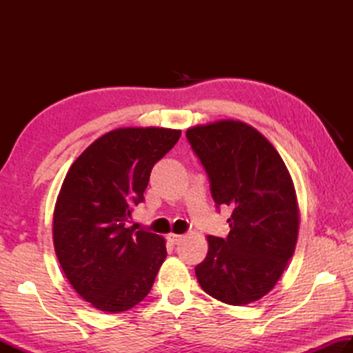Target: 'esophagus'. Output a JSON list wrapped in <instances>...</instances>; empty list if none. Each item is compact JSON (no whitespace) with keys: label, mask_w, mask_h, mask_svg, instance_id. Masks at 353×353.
I'll use <instances>...</instances> for the list:
<instances>
[{"label":"esophagus","mask_w":353,"mask_h":353,"mask_svg":"<svg viewBox=\"0 0 353 353\" xmlns=\"http://www.w3.org/2000/svg\"><path fill=\"white\" fill-rule=\"evenodd\" d=\"M183 238V235H179V234H170L168 235V240L172 243V244H177L179 241H181Z\"/></svg>","instance_id":"esophagus-1"}]
</instances>
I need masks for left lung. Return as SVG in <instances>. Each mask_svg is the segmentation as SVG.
<instances>
[{
  "label": "left lung",
  "instance_id": "1",
  "mask_svg": "<svg viewBox=\"0 0 353 353\" xmlns=\"http://www.w3.org/2000/svg\"><path fill=\"white\" fill-rule=\"evenodd\" d=\"M187 140L205 168L214 204L232 208L229 235L207 236L196 277L218 301L248 305L274 288L294 254V183L276 148L246 123L221 119L190 128Z\"/></svg>",
  "mask_w": 353,
  "mask_h": 353
}]
</instances>
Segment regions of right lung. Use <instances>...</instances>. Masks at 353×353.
Returning <instances> with one entry per match:
<instances>
[{
    "label": "right lung",
    "instance_id": "obj_1",
    "mask_svg": "<svg viewBox=\"0 0 353 353\" xmlns=\"http://www.w3.org/2000/svg\"><path fill=\"white\" fill-rule=\"evenodd\" d=\"M179 137L165 128L110 130L65 176L52 218L56 255L77 294L101 312L140 303L166 259L163 236L126 223L145 199L152 166Z\"/></svg>",
    "mask_w": 353,
    "mask_h": 353
}]
</instances>
